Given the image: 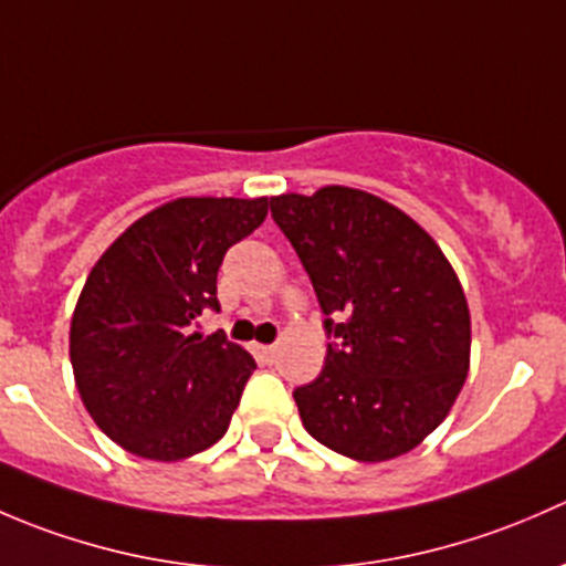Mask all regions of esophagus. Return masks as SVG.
Instances as JSON below:
<instances>
[{"label":"esophagus","instance_id":"esophagus-1","mask_svg":"<svg viewBox=\"0 0 566 566\" xmlns=\"http://www.w3.org/2000/svg\"><path fill=\"white\" fill-rule=\"evenodd\" d=\"M254 353H256V356L262 358V361H268V364H271L273 358H276L279 347H276V345H256V347H254Z\"/></svg>","mask_w":566,"mask_h":566}]
</instances>
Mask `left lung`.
<instances>
[{"label":"left lung","instance_id":"1","mask_svg":"<svg viewBox=\"0 0 566 566\" xmlns=\"http://www.w3.org/2000/svg\"><path fill=\"white\" fill-rule=\"evenodd\" d=\"M271 216L331 339L323 373L293 391L306 432L361 462L416 449L468 375L471 315L454 268L410 216L358 188L271 197Z\"/></svg>","mask_w":566,"mask_h":566}]
</instances>
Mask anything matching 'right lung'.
I'll return each mask as SVG.
<instances>
[{
    "instance_id": "1",
    "label": "right lung",
    "mask_w": 566,
    "mask_h": 566,
    "mask_svg": "<svg viewBox=\"0 0 566 566\" xmlns=\"http://www.w3.org/2000/svg\"><path fill=\"white\" fill-rule=\"evenodd\" d=\"M265 216V197L175 199L134 221L90 271L71 364L84 408L125 452L182 460L230 427L256 364L224 331L193 325L221 310V260Z\"/></svg>"
}]
</instances>
